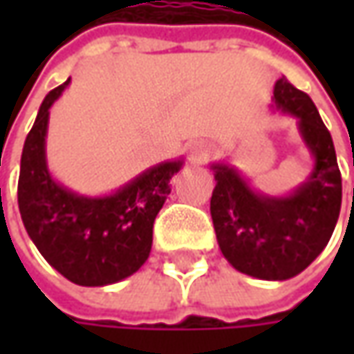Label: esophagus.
<instances>
[{"label": "esophagus", "instance_id": "esophagus-1", "mask_svg": "<svg viewBox=\"0 0 354 354\" xmlns=\"http://www.w3.org/2000/svg\"><path fill=\"white\" fill-rule=\"evenodd\" d=\"M189 157L195 163H205L211 157V145L207 142L189 143Z\"/></svg>", "mask_w": 354, "mask_h": 354}]
</instances>
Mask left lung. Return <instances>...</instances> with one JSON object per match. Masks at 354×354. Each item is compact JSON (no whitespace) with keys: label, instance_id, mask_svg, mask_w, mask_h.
Returning a JSON list of instances; mask_svg holds the SVG:
<instances>
[{"label":"left lung","instance_id":"8db88e82","mask_svg":"<svg viewBox=\"0 0 354 354\" xmlns=\"http://www.w3.org/2000/svg\"><path fill=\"white\" fill-rule=\"evenodd\" d=\"M272 100V112L295 118L313 167L292 193L268 195L234 165L211 163L216 181L211 216L228 264L252 278L283 281L301 274L327 246L341 212L343 185L331 133L311 98L279 78Z\"/></svg>","mask_w":354,"mask_h":354}]
</instances>
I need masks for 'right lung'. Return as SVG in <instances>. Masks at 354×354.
Here are the masks:
<instances>
[{
  "instance_id": "obj_1",
  "label": "right lung",
  "mask_w": 354,
  "mask_h": 354,
  "mask_svg": "<svg viewBox=\"0 0 354 354\" xmlns=\"http://www.w3.org/2000/svg\"><path fill=\"white\" fill-rule=\"evenodd\" d=\"M71 78L50 90L21 153L17 203L37 250L76 286H110L136 274L149 258L153 221L171 193L183 157L157 163L108 195H82L53 177L47 163L50 106Z\"/></svg>"
}]
</instances>
